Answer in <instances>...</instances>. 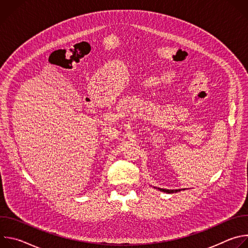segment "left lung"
I'll return each instance as SVG.
<instances>
[{"mask_svg": "<svg viewBox=\"0 0 248 248\" xmlns=\"http://www.w3.org/2000/svg\"><path fill=\"white\" fill-rule=\"evenodd\" d=\"M161 191L163 192H167V193H173V192H178V191H181V189H164V188H159Z\"/></svg>", "mask_w": 248, "mask_h": 248, "instance_id": "obj_1", "label": "left lung"}]
</instances>
